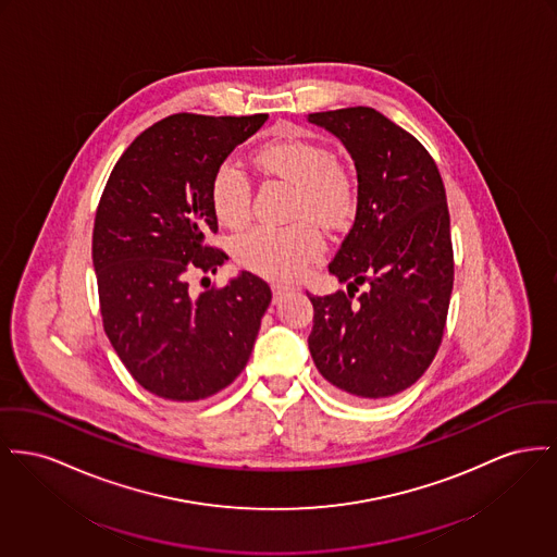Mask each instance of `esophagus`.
Masks as SVG:
<instances>
[{"instance_id": "obj_1", "label": "esophagus", "mask_w": 557, "mask_h": 557, "mask_svg": "<svg viewBox=\"0 0 557 557\" xmlns=\"http://www.w3.org/2000/svg\"><path fill=\"white\" fill-rule=\"evenodd\" d=\"M271 290H273V302H280L284 296L288 295V293H293V288H290V286H284V284H273Z\"/></svg>"}]
</instances>
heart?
Masks as SVG:
<instances>
[{"instance_id": "1", "label": "heart", "mask_w": 557, "mask_h": 557, "mask_svg": "<svg viewBox=\"0 0 557 557\" xmlns=\"http://www.w3.org/2000/svg\"><path fill=\"white\" fill-rule=\"evenodd\" d=\"M255 164L264 174L295 185L288 225H257L233 239V259L267 280L290 282L324 255L326 230H343L356 214L358 187L354 174L336 162L326 145L307 136H282L255 151ZM210 203L221 225L239 230L250 219L252 185L246 172L223 162L210 181Z\"/></svg>"}]
</instances>
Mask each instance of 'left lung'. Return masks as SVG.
Returning <instances> with one entry per match:
<instances>
[{"mask_svg":"<svg viewBox=\"0 0 557 557\" xmlns=\"http://www.w3.org/2000/svg\"><path fill=\"white\" fill-rule=\"evenodd\" d=\"M309 122L336 134L358 170L356 223L327 264L349 290L309 295V351L338 395L389 397L414 385L442 345L455 282L446 189L425 147L372 107Z\"/></svg>","mask_w":557,"mask_h":557,"instance_id":"obj_1","label":"left lung"}]
</instances>
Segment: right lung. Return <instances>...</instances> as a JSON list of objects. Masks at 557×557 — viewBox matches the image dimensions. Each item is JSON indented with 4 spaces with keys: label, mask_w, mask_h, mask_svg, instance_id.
Masks as SVG:
<instances>
[{
    "label": "right lung",
    "mask_w": 557,
    "mask_h": 557,
    "mask_svg": "<svg viewBox=\"0 0 557 557\" xmlns=\"http://www.w3.org/2000/svg\"><path fill=\"white\" fill-rule=\"evenodd\" d=\"M267 113H174L138 134L100 196L92 262L107 338L147 392L197 401L231 385L252 354L271 288L244 271L230 286L189 293L227 255L210 181ZM206 280V277H203Z\"/></svg>",
    "instance_id": "1"
}]
</instances>
